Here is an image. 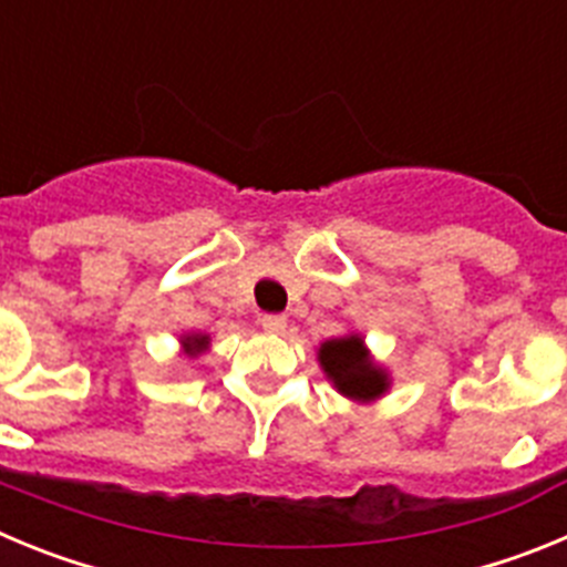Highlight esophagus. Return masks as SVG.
<instances>
[{
  "label": "esophagus",
  "mask_w": 567,
  "mask_h": 567,
  "mask_svg": "<svg viewBox=\"0 0 567 567\" xmlns=\"http://www.w3.org/2000/svg\"><path fill=\"white\" fill-rule=\"evenodd\" d=\"M260 327L267 329L269 334H280L287 329V318H284V315H264V318H260Z\"/></svg>",
  "instance_id": "esophagus-1"
}]
</instances>
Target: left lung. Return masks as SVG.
<instances>
[{
    "instance_id": "8db88e82",
    "label": "left lung",
    "mask_w": 567,
    "mask_h": 567,
    "mask_svg": "<svg viewBox=\"0 0 567 567\" xmlns=\"http://www.w3.org/2000/svg\"><path fill=\"white\" fill-rule=\"evenodd\" d=\"M318 363L334 392L352 403H374L392 389V374L372 358L360 332L323 340L318 346Z\"/></svg>"
}]
</instances>
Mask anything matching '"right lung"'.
Instances as JSON below:
<instances>
[{
	"mask_svg": "<svg viewBox=\"0 0 567 567\" xmlns=\"http://www.w3.org/2000/svg\"><path fill=\"white\" fill-rule=\"evenodd\" d=\"M178 343H182V352L187 354V358H198V354L207 352L213 340H209V334L204 332H184Z\"/></svg>",
	"mask_w": 567,
	"mask_h": 567,
	"instance_id": "obj_1",
	"label": "right lung"
}]
</instances>
